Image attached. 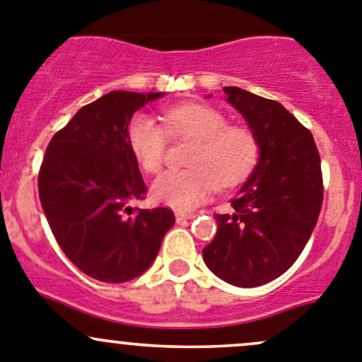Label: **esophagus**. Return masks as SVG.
Wrapping results in <instances>:
<instances>
[{"instance_id":"34e87169","label":"esophagus","mask_w":362,"mask_h":362,"mask_svg":"<svg viewBox=\"0 0 362 362\" xmlns=\"http://www.w3.org/2000/svg\"><path fill=\"white\" fill-rule=\"evenodd\" d=\"M195 216L193 213H182V211H176V220L177 221H186V220H192Z\"/></svg>"}]
</instances>
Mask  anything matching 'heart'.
Listing matches in <instances>:
<instances>
[{
  "instance_id": "obj_1",
  "label": "heart",
  "mask_w": 362,
  "mask_h": 362,
  "mask_svg": "<svg viewBox=\"0 0 362 362\" xmlns=\"http://www.w3.org/2000/svg\"><path fill=\"white\" fill-rule=\"evenodd\" d=\"M163 128L146 114H135L127 128V139L139 165L149 174L162 169L167 137L192 139L188 169H173L153 182V197L180 211H188L206 200L213 188L238 186L259 160V139L250 128L228 124L227 116L202 103L169 107L162 112Z\"/></svg>"
}]
</instances>
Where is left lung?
Instances as JSON below:
<instances>
[{"mask_svg":"<svg viewBox=\"0 0 362 362\" xmlns=\"http://www.w3.org/2000/svg\"><path fill=\"white\" fill-rule=\"evenodd\" d=\"M259 139L260 160L230 200V214H214L216 235L204 262L235 287H259L298 260L324 200L320 155L313 135L281 103L245 89L223 88Z\"/></svg>","mask_w":362,"mask_h":362,"instance_id":"1","label":"left lung"}]
</instances>
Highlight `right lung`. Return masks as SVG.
I'll use <instances>...</instances> for the list:
<instances>
[{"mask_svg":"<svg viewBox=\"0 0 362 362\" xmlns=\"http://www.w3.org/2000/svg\"><path fill=\"white\" fill-rule=\"evenodd\" d=\"M162 93L110 91L56 132L38 173L49 227L64 255L88 276L123 284L156 259L173 209H139L148 193L127 128L137 109Z\"/></svg>","mask_w":362,"mask_h":362,"instance_id":"add662e5","label":"right lung"}]
</instances>
